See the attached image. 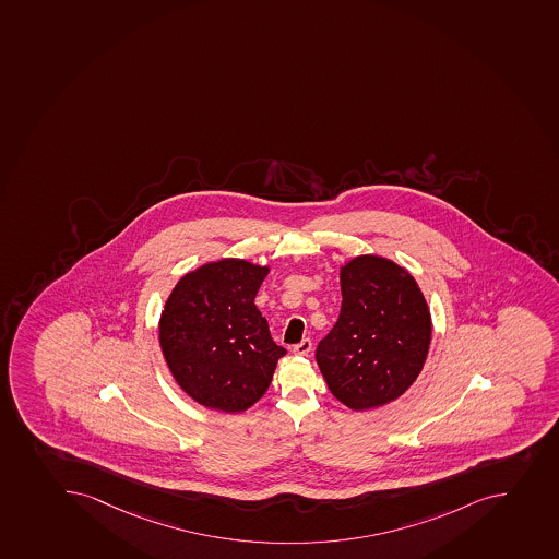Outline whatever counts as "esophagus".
<instances>
[{
  "label": "esophagus",
  "mask_w": 559,
  "mask_h": 559,
  "mask_svg": "<svg viewBox=\"0 0 559 559\" xmlns=\"http://www.w3.org/2000/svg\"><path fill=\"white\" fill-rule=\"evenodd\" d=\"M293 352L296 355H301V357H307L312 352V341L302 340L299 345L294 346Z\"/></svg>",
  "instance_id": "esophagus-1"
}]
</instances>
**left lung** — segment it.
<instances>
[{
	"label": "left lung",
	"mask_w": 559,
	"mask_h": 559,
	"mask_svg": "<svg viewBox=\"0 0 559 559\" xmlns=\"http://www.w3.org/2000/svg\"><path fill=\"white\" fill-rule=\"evenodd\" d=\"M341 312L318 346L319 370L337 401L366 412L395 401L423 371L431 312L407 269L360 254L340 269Z\"/></svg>",
	"instance_id": "obj_1"
}]
</instances>
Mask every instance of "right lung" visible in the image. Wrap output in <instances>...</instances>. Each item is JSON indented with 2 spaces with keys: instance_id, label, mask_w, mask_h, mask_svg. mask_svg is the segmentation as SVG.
Instances as JSON below:
<instances>
[{
  "instance_id": "right-lung-1",
  "label": "right lung",
  "mask_w": 559,
  "mask_h": 559,
  "mask_svg": "<svg viewBox=\"0 0 559 559\" xmlns=\"http://www.w3.org/2000/svg\"><path fill=\"white\" fill-rule=\"evenodd\" d=\"M271 266L207 261L178 280L158 319V343L178 386L216 412L241 413L265 395L287 349L272 341L254 299Z\"/></svg>"
}]
</instances>
